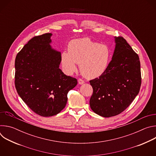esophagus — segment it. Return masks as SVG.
Returning <instances> with one entry per match:
<instances>
[{"label": "esophagus", "mask_w": 156, "mask_h": 156, "mask_svg": "<svg viewBox=\"0 0 156 156\" xmlns=\"http://www.w3.org/2000/svg\"><path fill=\"white\" fill-rule=\"evenodd\" d=\"M84 83V81L82 80V79H79L78 80V83L80 84H83Z\"/></svg>", "instance_id": "esophagus-1"}]
</instances>
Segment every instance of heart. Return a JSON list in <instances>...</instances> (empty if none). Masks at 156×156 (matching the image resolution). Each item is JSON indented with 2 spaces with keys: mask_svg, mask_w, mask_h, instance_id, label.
I'll return each mask as SVG.
<instances>
[{
  "mask_svg": "<svg viewBox=\"0 0 156 156\" xmlns=\"http://www.w3.org/2000/svg\"><path fill=\"white\" fill-rule=\"evenodd\" d=\"M110 58L109 48L89 38L72 40L68 51L61 54L60 60L65 72L72 75L80 64L81 73L86 78L94 79L101 76L107 70Z\"/></svg>",
  "mask_w": 156,
  "mask_h": 156,
  "instance_id": "b5f03b06",
  "label": "heart"
}]
</instances>
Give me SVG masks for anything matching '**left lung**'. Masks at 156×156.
<instances>
[{
  "instance_id": "obj_1",
  "label": "left lung",
  "mask_w": 156,
  "mask_h": 156,
  "mask_svg": "<svg viewBox=\"0 0 156 156\" xmlns=\"http://www.w3.org/2000/svg\"><path fill=\"white\" fill-rule=\"evenodd\" d=\"M115 41L114 52L106 71L90 81L93 89L91 108L104 117L124 111L138 94L141 84L138 55L123 37H115Z\"/></svg>"
}]
</instances>
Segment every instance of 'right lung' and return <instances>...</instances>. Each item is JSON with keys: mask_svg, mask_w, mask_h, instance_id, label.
I'll use <instances>...</instances> for the list:
<instances>
[{"mask_svg": "<svg viewBox=\"0 0 156 156\" xmlns=\"http://www.w3.org/2000/svg\"><path fill=\"white\" fill-rule=\"evenodd\" d=\"M51 33L36 36L17 54L15 84L16 91L36 114L51 117L61 112L67 102V94L77 80L59 69L61 53L53 49Z\"/></svg>", "mask_w": 156, "mask_h": 156, "instance_id": "right-lung-1", "label": "right lung"}]
</instances>
